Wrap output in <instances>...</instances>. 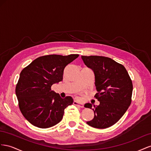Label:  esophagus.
<instances>
[{"label": "esophagus", "instance_id": "34e87169", "mask_svg": "<svg viewBox=\"0 0 151 151\" xmlns=\"http://www.w3.org/2000/svg\"><path fill=\"white\" fill-rule=\"evenodd\" d=\"M73 104L75 105V106H78L80 107H81V108H83V107H84V106H83V104H82V103H80V102H77L76 101H75L74 102H73Z\"/></svg>", "mask_w": 151, "mask_h": 151}]
</instances>
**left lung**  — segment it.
<instances>
[{
  "mask_svg": "<svg viewBox=\"0 0 151 151\" xmlns=\"http://www.w3.org/2000/svg\"><path fill=\"white\" fill-rule=\"evenodd\" d=\"M85 64L93 71L97 93L100 102L92 109L94 118L87 122L89 126L106 128L117 123L131 104L132 81L126 68L109 58L98 55L81 56ZM85 107L92 109L87 103Z\"/></svg>",
  "mask_w": 151,
  "mask_h": 151,
  "instance_id": "left-lung-1",
  "label": "left lung"
}]
</instances>
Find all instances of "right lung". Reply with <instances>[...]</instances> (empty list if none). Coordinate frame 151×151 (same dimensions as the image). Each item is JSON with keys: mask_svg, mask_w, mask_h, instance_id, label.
Wrapping results in <instances>:
<instances>
[{"mask_svg": "<svg viewBox=\"0 0 151 151\" xmlns=\"http://www.w3.org/2000/svg\"><path fill=\"white\" fill-rule=\"evenodd\" d=\"M78 56L44 55L21 71L16 94L21 113L33 125L47 128L62 120L64 109L73 100L70 96L62 99L51 90V86L63 80L64 68Z\"/></svg>", "mask_w": 151, "mask_h": 151, "instance_id": "obj_1", "label": "right lung"}]
</instances>
